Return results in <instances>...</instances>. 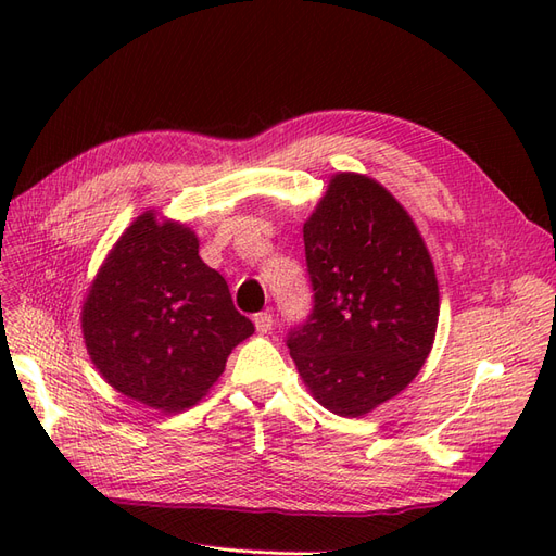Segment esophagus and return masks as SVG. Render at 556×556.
<instances>
[{
	"instance_id": "34e87169",
	"label": "esophagus",
	"mask_w": 556,
	"mask_h": 556,
	"mask_svg": "<svg viewBox=\"0 0 556 556\" xmlns=\"http://www.w3.org/2000/svg\"><path fill=\"white\" fill-rule=\"evenodd\" d=\"M252 323H255V331L257 333H268L274 327V315L271 313H257L255 317H252Z\"/></svg>"
}]
</instances>
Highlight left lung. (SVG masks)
<instances>
[{"label":"left lung","instance_id":"1","mask_svg":"<svg viewBox=\"0 0 556 556\" xmlns=\"http://www.w3.org/2000/svg\"><path fill=\"white\" fill-rule=\"evenodd\" d=\"M315 308L288 348L313 399L364 417L415 380L441 292L410 213L376 178L339 172L304 223Z\"/></svg>","mask_w":556,"mask_h":556}]
</instances>
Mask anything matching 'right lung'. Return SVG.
<instances>
[{
    "instance_id": "1",
    "label": "right lung",
    "mask_w": 556,
    "mask_h": 556,
    "mask_svg": "<svg viewBox=\"0 0 556 556\" xmlns=\"http://www.w3.org/2000/svg\"><path fill=\"white\" fill-rule=\"evenodd\" d=\"M88 355L113 390L160 413L204 399L255 327L199 257L192 227L155 208L117 237L83 296Z\"/></svg>"
}]
</instances>
